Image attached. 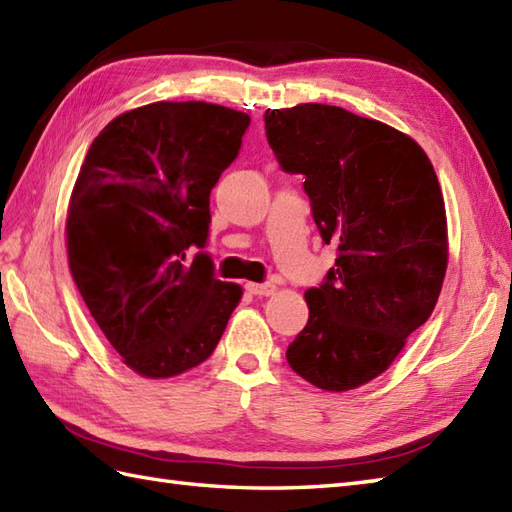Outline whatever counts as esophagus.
Masks as SVG:
<instances>
[{"label":"esophagus","mask_w":512,"mask_h":512,"mask_svg":"<svg viewBox=\"0 0 512 512\" xmlns=\"http://www.w3.org/2000/svg\"><path fill=\"white\" fill-rule=\"evenodd\" d=\"M244 288H246V292H251L255 296L275 294V285H272V283H246Z\"/></svg>","instance_id":"34e87169"}]
</instances>
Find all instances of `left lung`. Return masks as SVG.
<instances>
[{
    "instance_id": "obj_1",
    "label": "left lung",
    "mask_w": 512,
    "mask_h": 512,
    "mask_svg": "<svg viewBox=\"0 0 512 512\" xmlns=\"http://www.w3.org/2000/svg\"><path fill=\"white\" fill-rule=\"evenodd\" d=\"M264 122L281 170L305 178L320 237L338 251L305 292L310 318L285 358L318 388H358L386 371L441 294V185L417 141L340 106L268 109Z\"/></svg>"
}]
</instances>
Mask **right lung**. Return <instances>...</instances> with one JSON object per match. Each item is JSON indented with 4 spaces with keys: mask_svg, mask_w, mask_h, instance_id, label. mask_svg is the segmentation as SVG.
Returning <instances> with one entry per match:
<instances>
[{
    "mask_svg": "<svg viewBox=\"0 0 512 512\" xmlns=\"http://www.w3.org/2000/svg\"><path fill=\"white\" fill-rule=\"evenodd\" d=\"M251 117L207 102H154L93 139L67 211L69 268L91 316L144 377L205 362L242 299L216 279L211 189ZM198 247L192 265L184 255Z\"/></svg>",
    "mask_w": 512,
    "mask_h": 512,
    "instance_id": "add662e5",
    "label": "right lung"
}]
</instances>
